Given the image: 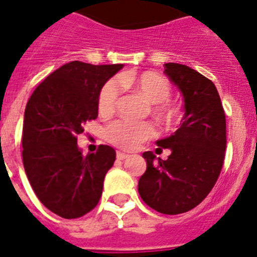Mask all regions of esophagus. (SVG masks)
Returning <instances> with one entry per match:
<instances>
[{
	"instance_id": "esophagus-1",
	"label": "esophagus",
	"mask_w": 257,
	"mask_h": 257,
	"mask_svg": "<svg viewBox=\"0 0 257 257\" xmlns=\"http://www.w3.org/2000/svg\"><path fill=\"white\" fill-rule=\"evenodd\" d=\"M116 158L119 160H124L126 159V158H129V155L125 153H121V151H117V153H116Z\"/></svg>"
}]
</instances>
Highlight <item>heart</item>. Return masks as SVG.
Returning <instances> with one entry per match:
<instances>
[{
  "instance_id": "obj_1",
  "label": "heart",
  "mask_w": 257,
  "mask_h": 257,
  "mask_svg": "<svg viewBox=\"0 0 257 257\" xmlns=\"http://www.w3.org/2000/svg\"><path fill=\"white\" fill-rule=\"evenodd\" d=\"M119 82L125 88H131L144 98L147 103L153 104V111L158 117L169 120L173 110L168 104L171 97V84L168 80L155 72H144L140 75H124ZM117 80H108L102 86L98 97L99 112L108 115L113 112L120 97V86ZM155 135V128L150 122H133L128 120H116L106 128L107 140L121 149L132 150L141 142Z\"/></svg>"
}]
</instances>
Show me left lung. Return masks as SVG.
I'll return each instance as SVG.
<instances>
[{"mask_svg": "<svg viewBox=\"0 0 257 257\" xmlns=\"http://www.w3.org/2000/svg\"><path fill=\"white\" fill-rule=\"evenodd\" d=\"M164 67L181 91L184 116L175 133L156 141L162 149H169L168 159L156 158L151 151L142 154L147 167L138 181V193L155 211L178 215L198 206L215 186L226 149V121L211 80L185 64Z\"/></svg>", "mask_w": 257, "mask_h": 257, "instance_id": "left-lung-1", "label": "left lung"}]
</instances>
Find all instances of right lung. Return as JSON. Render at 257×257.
I'll use <instances>...</instances> for the list:
<instances>
[{
  "instance_id": "obj_1",
  "label": "right lung",
  "mask_w": 257,
  "mask_h": 257,
  "mask_svg": "<svg viewBox=\"0 0 257 257\" xmlns=\"http://www.w3.org/2000/svg\"><path fill=\"white\" fill-rule=\"evenodd\" d=\"M122 67L66 63L35 89L27 103L24 169L40 202L61 217H81L101 199L115 150L101 145L97 153L84 155L76 137L86 120L97 119L99 91Z\"/></svg>"
}]
</instances>
